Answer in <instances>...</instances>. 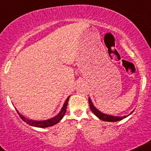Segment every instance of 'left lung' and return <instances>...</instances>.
<instances>
[{
  "label": "left lung",
  "instance_id": "1",
  "mask_svg": "<svg viewBox=\"0 0 151 151\" xmlns=\"http://www.w3.org/2000/svg\"><path fill=\"white\" fill-rule=\"evenodd\" d=\"M89 104H90V110H92L93 113L96 115L97 117L99 119L103 120V121H105V122H117V121H120V120L123 119L124 118L127 117L128 116H110V115H107V114H104V113H101V111L98 110V109H96V107H94L93 104L92 103L91 99L89 98ZM133 112L130 113H131Z\"/></svg>",
  "mask_w": 151,
  "mask_h": 151
}]
</instances>
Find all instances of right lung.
Returning a JSON list of instances; mask_svg holds the SVG:
<instances>
[{"instance_id": "add662e5", "label": "right lung", "mask_w": 151, "mask_h": 151, "mask_svg": "<svg viewBox=\"0 0 151 151\" xmlns=\"http://www.w3.org/2000/svg\"><path fill=\"white\" fill-rule=\"evenodd\" d=\"M70 99V96H69L68 98L67 99L66 101L64 102V105H63V107L61 108V111L60 113H58L57 116H55V117L52 118V119H50L47 120H44V121H35V120H29L28 119H26L24 116H23L21 113H19V112L17 110V113H18L19 116L21 117V119L23 120L24 122H25L26 123H27L28 124L31 126H34V127H51V126L55 125L57 123L59 122L61 119H62V118L64 117V114L66 113V110H67V103H68V100Z\"/></svg>"}]
</instances>
